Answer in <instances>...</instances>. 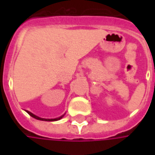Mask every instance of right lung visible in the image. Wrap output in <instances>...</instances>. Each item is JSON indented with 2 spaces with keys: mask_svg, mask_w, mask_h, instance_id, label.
<instances>
[{
  "mask_svg": "<svg viewBox=\"0 0 155 155\" xmlns=\"http://www.w3.org/2000/svg\"><path fill=\"white\" fill-rule=\"evenodd\" d=\"M27 113H28L30 115L31 117H33V118H35V119H36V120H42V121H56V120H60L61 119H62L63 118V116H64V114H63V115H61V116L58 117V118H55V119H44V118H41V117L37 116V115H35V114H32L31 112H30V111L28 110H25Z\"/></svg>",
  "mask_w": 155,
  "mask_h": 155,
  "instance_id": "obj_1",
  "label": "right lung"
}]
</instances>
